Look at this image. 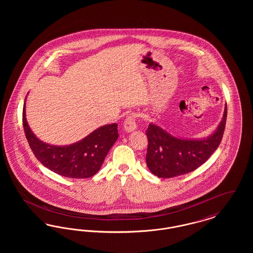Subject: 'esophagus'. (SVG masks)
<instances>
[{"mask_svg":"<svg viewBox=\"0 0 253 253\" xmlns=\"http://www.w3.org/2000/svg\"><path fill=\"white\" fill-rule=\"evenodd\" d=\"M123 127H124V130L128 132H132L133 130L136 129V122H135L134 115L127 116V118L125 119L123 123Z\"/></svg>","mask_w":253,"mask_h":253,"instance_id":"obj_1","label":"esophagus"}]
</instances>
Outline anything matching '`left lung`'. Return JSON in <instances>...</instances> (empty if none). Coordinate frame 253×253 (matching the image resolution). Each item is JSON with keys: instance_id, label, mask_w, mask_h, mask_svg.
<instances>
[{"instance_id": "obj_1", "label": "left lung", "mask_w": 253, "mask_h": 253, "mask_svg": "<svg viewBox=\"0 0 253 253\" xmlns=\"http://www.w3.org/2000/svg\"><path fill=\"white\" fill-rule=\"evenodd\" d=\"M227 121V106L216 131L207 139H180L151 123L146 130L148 148L146 163L158 177L169 178L200 167L221 143Z\"/></svg>"}]
</instances>
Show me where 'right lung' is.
<instances>
[{
    "mask_svg": "<svg viewBox=\"0 0 253 253\" xmlns=\"http://www.w3.org/2000/svg\"><path fill=\"white\" fill-rule=\"evenodd\" d=\"M23 110L25 137L37 159L52 171L70 178H88L95 175L119 137L118 124L102 126L83 140L69 146H53L39 140L30 130Z\"/></svg>",
    "mask_w": 253,
    "mask_h": 253,
    "instance_id": "right-lung-1",
    "label": "right lung"
}]
</instances>
